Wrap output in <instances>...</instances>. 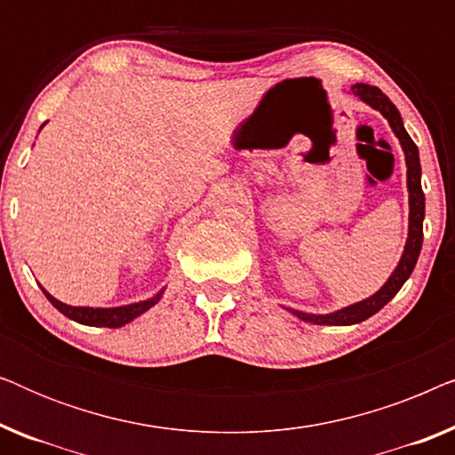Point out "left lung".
Instances as JSON below:
<instances>
[{
  "mask_svg": "<svg viewBox=\"0 0 455 455\" xmlns=\"http://www.w3.org/2000/svg\"><path fill=\"white\" fill-rule=\"evenodd\" d=\"M352 95H356L360 101L369 105V108L377 109L387 124L394 130V134L400 140L403 157H406V184H408V204H410V215H408V238L406 246H403V252L400 257V263L391 273L387 282H385L381 288H379L375 294L364 298V300L354 302L350 307H344L339 310H333V313L327 315H313V313H302V310L288 308L291 315L298 316L300 321L313 323V325H356V323H363L379 313L385 304H387L391 298H394L406 279L412 275L416 260H419L420 248H422V221H425V195H422L420 186V157H419V147L414 145V140L410 139V134L403 128L402 116L394 103L389 101L387 95H383L381 89L377 86L356 83L350 86Z\"/></svg>",
  "mask_w": 455,
  "mask_h": 455,
  "instance_id": "left-lung-1",
  "label": "left lung"
}]
</instances>
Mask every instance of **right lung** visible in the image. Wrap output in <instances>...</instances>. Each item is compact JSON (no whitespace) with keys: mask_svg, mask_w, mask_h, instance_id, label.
Instances as JSON below:
<instances>
[{"mask_svg":"<svg viewBox=\"0 0 455 455\" xmlns=\"http://www.w3.org/2000/svg\"><path fill=\"white\" fill-rule=\"evenodd\" d=\"M45 126V124H43ZM41 126V128H43ZM43 294L47 296V300L53 304L55 308L60 310L61 315H66L68 319L80 323V325H89V327H109V329H117V327H124L126 323L134 321L136 316H140L142 313H147L148 308L155 307L161 300V296H164L165 288H161L157 294L147 298V300H140V302H132V304H124V307H111V308H95V307H70V304H64L60 302L58 298H53L49 291L43 288Z\"/></svg>","mask_w":455,"mask_h":455,"instance_id":"right-lung-1","label":"right lung"}]
</instances>
